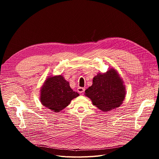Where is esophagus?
<instances>
[{
	"instance_id": "1",
	"label": "esophagus",
	"mask_w": 159,
	"mask_h": 159,
	"mask_svg": "<svg viewBox=\"0 0 159 159\" xmlns=\"http://www.w3.org/2000/svg\"><path fill=\"white\" fill-rule=\"evenodd\" d=\"M77 91L79 93L81 94V93H83L84 91H85V89L84 87H79L78 89H77Z\"/></svg>"
}]
</instances>
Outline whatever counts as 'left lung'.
I'll return each mask as SVG.
<instances>
[{
    "label": "left lung",
    "instance_id": "1",
    "mask_svg": "<svg viewBox=\"0 0 159 159\" xmlns=\"http://www.w3.org/2000/svg\"><path fill=\"white\" fill-rule=\"evenodd\" d=\"M93 81V85L85 90V96L90 99L93 105L107 112L122 104L126 95L125 85L115 69L98 74Z\"/></svg>",
    "mask_w": 159,
    "mask_h": 159
}]
</instances>
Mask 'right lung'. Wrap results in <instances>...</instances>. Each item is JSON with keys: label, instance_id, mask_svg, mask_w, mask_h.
Listing matches in <instances>:
<instances>
[{"label": "right lung", "instance_id": "1", "mask_svg": "<svg viewBox=\"0 0 159 159\" xmlns=\"http://www.w3.org/2000/svg\"><path fill=\"white\" fill-rule=\"evenodd\" d=\"M79 96L71 89L69 82L59 75L50 76L44 81L41 87L39 100L43 106L59 112Z\"/></svg>", "mask_w": 159, "mask_h": 159}]
</instances>
